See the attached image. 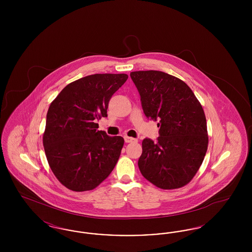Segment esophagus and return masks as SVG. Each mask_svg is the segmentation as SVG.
<instances>
[{
    "mask_svg": "<svg viewBox=\"0 0 252 252\" xmlns=\"http://www.w3.org/2000/svg\"><path fill=\"white\" fill-rule=\"evenodd\" d=\"M125 142L126 143H135V142H137V140L131 138V137H128V136H125Z\"/></svg>",
    "mask_w": 252,
    "mask_h": 252,
    "instance_id": "esophagus-1",
    "label": "esophagus"
}]
</instances>
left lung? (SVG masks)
<instances>
[{
	"label": "left lung",
	"instance_id": "1",
	"mask_svg": "<svg viewBox=\"0 0 252 252\" xmlns=\"http://www.w3.org/2000/svg\"><path fill=\"white\" fill-rule=\"evenodd\" d=\"M145 116L158 121L159 137L143 141L138 165L157 187L178 189L188 184L202 164L208 149L203 108L189 86L159 71L130 72Z\"/></svg>",
	"mask_w": 252,
	"mask_h": 252
}]
</instances>
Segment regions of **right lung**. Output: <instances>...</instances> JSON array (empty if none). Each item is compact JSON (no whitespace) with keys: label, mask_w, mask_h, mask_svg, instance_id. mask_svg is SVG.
I'll use <instances>...</instances> for the list:
<instances>
[{"label":"right lung","mask_w":252,"mask_h":252,"mask_svg":"<svg viewBox=\"0 0 252 252\" xmlns=\"http://www.w3.org/2000/svg\"><path fill=\"white\" fill-rule=\"evenodd\" d=\"M128 75L95 73L67 85L51 103L43 146L56 178L74 192L90 191L115 167L124 145L121 136L98 130L108 102Z\"/></svg>","instance_id":"obj_1"}]
</instances>
